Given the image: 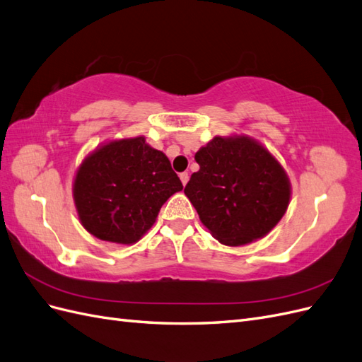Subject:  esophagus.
<instances>
[{"instance_id": "1", "label": "esophagus", "mask_w": 362, "mask_h": 362, "mask_svg": "<svg viewBox=\"0 0 362 362\" xmlns=\"http://www.w3.org/2000/svg\"><path fill=\"white\" fill-rule=\"evenodd\" d=\"M179 177H180V180H182V185L185 187V185H187L188 180H189V174H188V173H180Z\"/></svg>"}]
</instances>
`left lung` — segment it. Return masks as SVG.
Here are the masks:
<instances>
[{
	"instance_id": "left-lung-1",
	"label": "left lung",
	"mask_w": 362,
	"mask_h": 362,
	"mask_svg": "<svg viewBox=\"0 0 362 362\" xmlns=\"http://www.w3.org/2000/svg\"><path fill=\"white\" fill-rule=\"evenodd\" d=\"M185 195L202 224L224 245L264 238L291 202V182L282 163L259 141L243 133L214 136L194 156Z\"/></svg>"
}]
</instances>
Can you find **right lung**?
<instances>
[{"instance_id": "obj_1", "label": "right lung", "mask_w": 362, "mask_h": 362, "mask_svg": "<svg viewBox=\"0 0 362 362\" xmlns=\"http://www.w3.org/2000/svg\"><path fill=\"white\" fill-rule=\"evenodd\" d=\"M182 189L170 159L142 135L100 144L72 180L80 224L95 238L121 245L138 243L162 204Z\"/></svg>"}]
</instances>
